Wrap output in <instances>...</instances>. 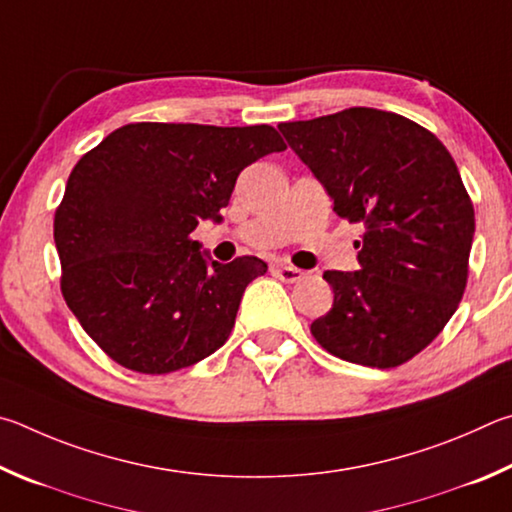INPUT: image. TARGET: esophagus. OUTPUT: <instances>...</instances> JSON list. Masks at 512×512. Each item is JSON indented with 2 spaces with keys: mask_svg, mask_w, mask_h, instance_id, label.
I'll list each match as a JSON object with an SVG mask.
<instances>
[{
  "mask_svg": "<svg viewBox=\"0 0 512 512\" xmlns=\"http://www.w3.org/2000/svg\"><path fill=\"white\" fill-rule=\"evenodd\" d=\"M274 274L279 276L283 283H299L306 279V272L299 270V267H292V265H276Z\"/></svg>",
  "mask_w": 512,
  "mask_h": 512,
  "instance_id": "obj_1",
  "label": "esophagus"
}]
</instances>
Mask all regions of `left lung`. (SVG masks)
I'll use <instances>...</instances> for the list:
<instances>
[{
    "instance_id": "1",
    "label": "left lung",
    "mask_w": 512,
    "mask_h": 512,
    "mask_svg": "<svg viewBox=\"0 0 512 512\" xmlns=\"http://www.w3.org/2000/svg\"><path fill=\"white\" fill-rule=\"evenodd\" d=\"M339 218L362 224L357 272H324L335 301L310 333L339 360L393 369L434 342L470 274L474 206L436 134L405 116L348 107L281 123Z\"/></svg>"
}]
</instances>
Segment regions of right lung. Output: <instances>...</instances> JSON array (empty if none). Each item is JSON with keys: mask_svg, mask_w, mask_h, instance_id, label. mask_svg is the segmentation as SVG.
I'll return each instance as SVG.
<instances>
[{"mask_svg": "<svg viewBox=\"0 0 512 512\" xmlns=\"http://www.w3.org/2000/svg\"><path fill=\"white\" fill-rule=\"evenodd\" d=\"M285 146L272 125L128 123L85 152L53 218L60 290L125 369L164 375L218 351L267 263H206L191 231L220 220L242 168Z\"/></svg>", "mask_w": 512, "mask_h": 512, "instance_id": "add662e5", "label": "right lung"}]
</instances>
